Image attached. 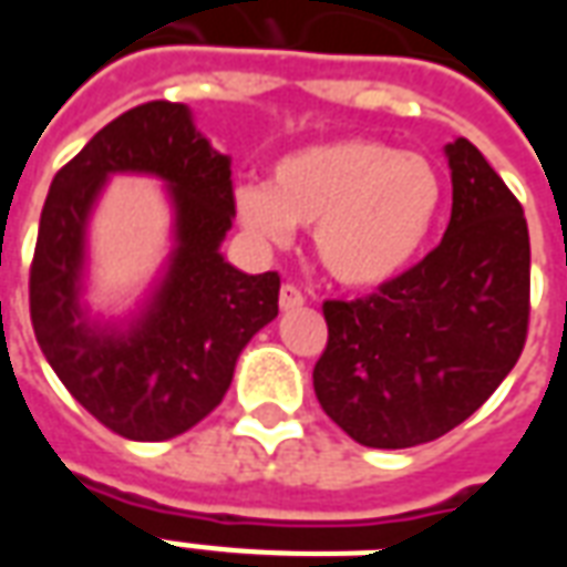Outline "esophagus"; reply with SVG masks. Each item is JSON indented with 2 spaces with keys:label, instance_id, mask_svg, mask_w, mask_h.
Segmentation results:
<instances>
[{
  "label": "esophagus",
  "instance_id": "34e87169",
  "mask_svg": "<svg viewBox=\"0 0 567 567\" xmlns=\"http://www.w3.org/2000/svg\"><path fill=\"white\" fill-rule=\"evenodd\" d=\"M303 303H307V297H303L300 288H295V285H282V291H279V307H282V312L300 309Z\"/></svg>",
  "mask_w": 567,
  "mask_h": 567
}]
</instances>
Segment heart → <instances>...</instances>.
I'll return each mask as SVG.
<instances>
[{"label":"heart","mask_w":567,"mask_h":567,"mask_svg":"<svg viewBox=\"0 0 567 567\" xmlns=\"http://www.w3.org/2000/svg\"><path fill=\"white\" fill-rule=\"evenodd\" d=\"M248 234L288 246L316 227V255L346 288H380L406 272L437 227L443 178L422 154L373 140L307 145L272 163L267 185H239Z\"/></svg>","instance_id":"b5f03b06"}]
</instances>
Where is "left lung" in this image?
<instances>
[{
  "instance_id": "left-lung-1",
  "label": "left lung",
  "mask_w": 567,
  "mask_h": 567,
  "mask_svg": "<svg viewBox=\"0 0 567 567\" xmlns=\"http://www.w3.org/2000/svg\"><path fill=\"white\" fill-rule=\"evenodd\" d=\"M450 227L380 291L324 300L328 346L312 385L361 446L443 437L486 404L528 333L532 248L523 206L467 140L446 145Z\"/></svg>"
}]
</instances>
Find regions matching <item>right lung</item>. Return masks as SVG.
I'll list each match as a JSON object with an SVG mask.
<instances>
[{"label":"right lung","instance_id":"add662e5","mask_svg":"<svg viewBox=\"0 0 567 567\" xmlns=\"http://www.w3.org/2000/svg\"><path fill=\"white\" fill-rule=\"evenodd\" d=\"M117 172L166 181L176 212L171 264L127 329L93 322L80 303L86 221ZM234 215L230 157L182 103L130 109L54 175L30 270L32 331L69 394L121 437L157 443L209 416L239 352L279 316V272L248 276L224 260Z\"/></svg>","mask_w":567,"mask_h":567}]
</instances>
